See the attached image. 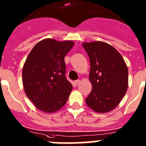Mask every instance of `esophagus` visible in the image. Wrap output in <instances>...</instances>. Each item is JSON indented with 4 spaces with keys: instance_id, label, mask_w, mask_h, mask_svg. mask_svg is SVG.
Wrapping results in <instances>:
<instances>
[{
    "instance_id": "1",
    "label": "esophagus",
    "mask_w": 146,
    "mask_h": 146,
    "mask_svg": "<svg viewBox=\"0 0 146 146\" xmlns=\"http://www.w3.org/2000/svg\"><path fill=\"white\" fill-rule=\"evenodd\" d=\"M80 80H75V81H74V86H78V84H80Z\"/></svg>"
}]
</instances>
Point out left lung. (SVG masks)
<instances>
[{
  "mask_svg": "<svg viewBox=\"0 0 146 146\" xmlns=\"http://www.w3.org/2000/svg\"><path fill=\"white\" fill-rule=\"evenodd\" d=\"M90 61L92 91L86 98L90 109L97 113L111 111L127 92L128 70L121 55L108 43L84 42Z\"/></svg>",
  "mask_w": 146,
  "mask_h": 146,
  "instance_id": "8db88e82",
  "label": "left lung"
}]
</instances>
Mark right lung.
I'll return each instance as SVG.
<instances>
[{"label":"right lung","mask_w":146,"mask_h":146,"mask_svg":"<svg viewBox=\"0 0 146 146\" xmlns=\"http://www.w3.org/2000/svg\"><path fill=\"white\" fill-rule=\"evenodd\" d=\"M73 45L72 41L46 38L29 54L23 67V86L37 109L50 113L66 104L72 85L66 79L64 57Z\"/></svg>","instance_id":"right-lung-1"}]
</instances>
